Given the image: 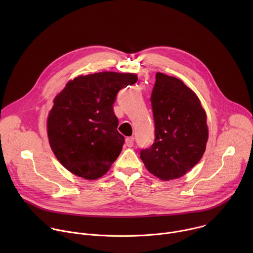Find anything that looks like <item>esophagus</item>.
<instances>
[{
    "label": "esophagus",
    "mask_w": 253,
    "mask_h": 253,
    "mask_svg": "<svg viewBox=\"0 0 253 253\" xmlns=\"http://www.w3.org/2000/svg\"><path fill=\"white\" fill-rule=\"evenodd\" d=\"M125 143H126V146L132 147L134 145V137H127L125 140Z\"/></svg>",
    "instance_id": "34e87169"
}]
</instances>
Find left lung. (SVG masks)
Wrapping results in <instances>:
<instances>
[{"label":"left lung","instance_id":"left-lung-1","mask_svg":"<svg viewBox=\"0 0 253 253\" xmlns=\"http://www.w3.org/2000/svg\"><path fill=\"white\" fill-rule=\"evenodd\" d=\"M155 140L140 158L147 170L164 181L183 176L205 152L206 113L197 95L181 80L156 74L151 94Z\"/></svg>","mask_w":253,"mask_h":253}]
</instances>
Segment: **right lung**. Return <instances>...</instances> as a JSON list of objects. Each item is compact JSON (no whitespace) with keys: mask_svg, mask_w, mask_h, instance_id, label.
Listing matches in <instances>:
<instances>
[{"mask_svg":"<svg viewBox=\"0 0 253 253\" xmlns=\"http://www.w3.org/2000/svg\"><path fill=\"white\" fill-rule=\"evenodd\" d=\"M137 80L136 74L99 72L69 81L55 97L47 131L51 149L67 170L95 180L110 169L125 141L113 104L117 93Z\"/></svg>","mask_w":253,"mask_h":253,"instance_id":"add662e5","label":"right lung"}]
</instances>
